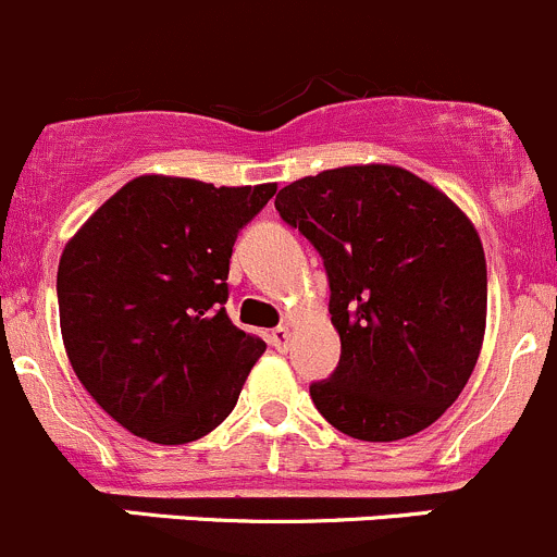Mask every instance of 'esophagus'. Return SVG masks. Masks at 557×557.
I'll use <instances>...</instances> for the list:
<instances>
[{
    "label": "esophagus",
    "instance_id": "1",
    "mask_svg": "<svg viewBox=\"0 0 557 557\" xmlns=\"http://www.w3.org/2000/svg\"><path fill=\"white\" fill-rule=\"evenodd\" d=\"M268 341H271L273 349L286 351V346H289V330H286V327L271 330V335H268Z\"/></svg>",
    "mask_w": 557,
    "mask_h": 557
}]
</instances>
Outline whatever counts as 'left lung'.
Segmentation results:
<instances>
[{"instance_id":"left-lung-1","label":"left lung","mask_w":557,"mask_h":557,"mask_svg":"<svg viewBox=\"0 0 557 557\" xmlns=\"http://www.w3.org/2000/svg\"><path fill=\"white\" fill-rule=\"evenodd\" d=\"M276 211L322 255L341 362L311 384L319 414L360 442L425 431L463 393L487 324V262L471 219L398 164L292 181Z\"/></svg>"}]
</instances>
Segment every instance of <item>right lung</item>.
Masks as SVG:
<instances>
[{"instance_id": "right-lung-1", "label": "right lung", "mask_w": 557, "mask_h": 557, "mask_svg": "<svg viewBox=\"0 0 557 557\" xmlns=\"http://www.w3.org/2000/svg\"><path fill=\"white\" fill-rule=\"evenodd\" d=\"M276 184L137 175L59 260V322L89 395L135 436L189 444L222 425L265 351L224 311L233 246Z\"/></svg>"}]
</instances>
